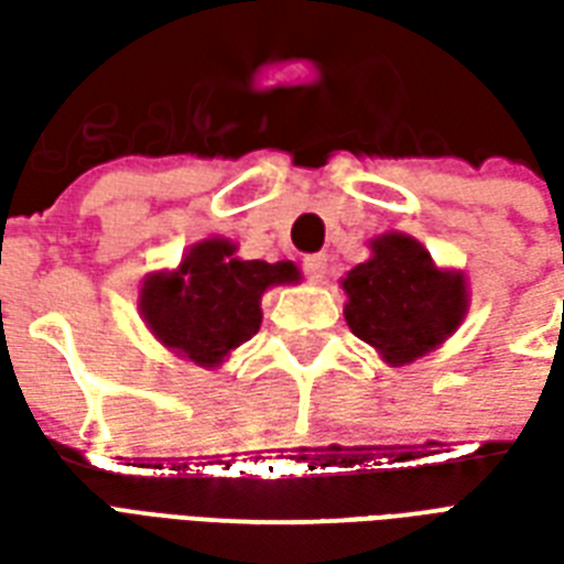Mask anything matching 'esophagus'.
Wrapping results in <instances>:
<instances>
[{
    "mask_svg": "<svg viewBox=\"0 0 564 564\" xmlns=\"http://www.w3.org/2000/svg\"><path fill=\"white\" fill-rule=\"evenodd\" d=\"M302 265H305V274L311 281H323L326 271H329V259H326V253H307L302 259Z\"/></svg>",
    "mask_w": 564,
    "mask_h": 564,
    "instance_id": "1",
    "label": "esophagus"
}]
</instances>
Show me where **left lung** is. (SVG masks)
I'll use <instances>...</instances> for the list:
<instances>
[{"mask_svg":"<svg viewBox=\"0 0 564 564\" xmlns=\"http://www.w3.org/2000/svg\"><path fill=\"white\" fill-rule=\"evenodd\" d=\"M341 286L350 332L390 366L432 354L468 314L465 274L437 269L429 250L402 232L375 238L371 259L347 271Z\"/></svg>","mask_w":564,"mask_h":564,"instance_id":"obj_1","label":"left lung"}]
</instances>
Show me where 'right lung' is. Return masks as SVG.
Instances as JSON below:
<instances>
[{
  "label": "right lung",
  "instance_id": "1",
  "mask_svg": "<svg viewBox=\"0 0 564 564\" xmlns=\"http://www.w3.org/2000/svg\"><path fill=\"white\" fill-rule=\"evenodd\" d=\"M299 278L293 262L238 259L232 241L205 238L189 247L174 271L150 274L141 286L139 311L172 354L217 368L259 332L262 293L299 283Z\"/></svg>",
  "mask_w": 564,
  "mask_h": 564
}]
</instances>
